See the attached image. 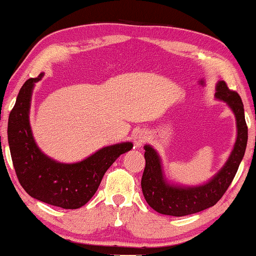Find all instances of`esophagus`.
<instances>
[{
    "label": "esophagus",
    "mask_w": 256,
    "mask_h": 256,
    "mask_svg": "<svg viewBox=\"0 0 256 256\" xmlns=\"http://www.w3.org/2000/svg\"><path fill=\"white\" fill-rule=\"evenodd\" d=\"M146 132H138L134 136V143H135V146H143V143H144L146 141Z\"/></svg>",
    "instance_id": "1"
}]
</instances>
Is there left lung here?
Returning a JSON list of instances; mask_svg holds the SVG:
<instances>
[{
    "instance_id": "obj_1",
    "label": "left lung",
    "mask_w": 256,
    "mask_h": 256,
    "mask_svg": "<svg viewBox=\"0 0 256 256\" xmlns=\"http://www.w3.org/2000/svg\"><path fill=\"white\" fill-rule=\"evenodd\" d=\"M216 96L226 101L236 118L238 138L225 166L208 184L198 188H180L168 185L163 178L160 160L152 146H146V166L141 180L142 192L150 208L162 214L183 216L200 212L218 202L230 188L244 155L248 140V127L244 120V104L236 90L225 82L216 85Z\"/></svg>"
}]
</instances>
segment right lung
Instances as JSON below:
<instances>
[{"label": "right lung", "instance_id": "1", "mask_svg": "<svg viewBox=\"0 0 256 256\" xmlns=\"http://www.w3.org/2000/svg\"><path fill=\"white\" fill-rule=\"evenodd\" d=\"M28 79L9 114L8 142L16 176L31 197L66 210L82 208L93 197L104 174L121 154L132 148L126 142L102 148L82 162L62 164L52 160L37 148L29 124V108L34 84Z\"/></svg>", "mask_w": 256, "mask_h": 256}]
</instances>
